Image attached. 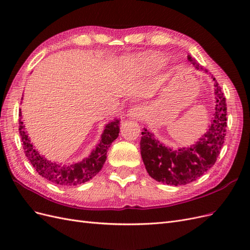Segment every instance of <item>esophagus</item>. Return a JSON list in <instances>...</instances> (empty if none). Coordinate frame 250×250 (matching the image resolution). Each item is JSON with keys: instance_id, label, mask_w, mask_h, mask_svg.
<instances>
[{"instance_id": "esophagus-1", "label": "esophagus", "mask_w": 250, "mask_h": 250, "mask_svg": "<svg viewBox=\"0 0 250 250\" xmlns=\"http://www.w3.org/2000/svg\"><path fill=\"white\" fill-rule=\"evenodd\" d=\"M144 116V111L140 106H133L127 112V117L132 120H140Z\"/></svg>"}]
</instances>
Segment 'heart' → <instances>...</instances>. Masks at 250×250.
<instances>
[{"mask_svg": "<svg viewBox=\"0 0 250 250\" xmlns=\"http://www.w3.org/2000/svg\"><path fill=\"white\" fill-rule=\"evenodd\" d=\"M163 59L156 55L140 54L128 60V63L133 64L138 67L141 72H151L158 66L162 65Z\"/></svg>", "mask_w": 250, "mask_h": 250, "instance_id": "b5f03b06", "label": "heart"}]
</instances>
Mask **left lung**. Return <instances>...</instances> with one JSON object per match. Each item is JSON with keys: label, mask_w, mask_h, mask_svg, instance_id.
Segmentation results:
<instances>
[{"label": "left lung", "mask_w": 250, "mask_h": 250, "mask_svg": "<svg viewBox=\"0 0 250 250\" xmlns=\"http://www.w3.org/2000/svg\"><path fill=\"white\" fill-rule=\"evenodd\" d=\"M188 59L196 70L208 73L195 58L188 55ZM213 81L216 99L214 117L207 132L193 145L173 149L156 140L154 134L146 128L143 129L141 155L148 174L156 181L171 186L190 184L202 176L216 163L226 131V103L221 87L215 78Z\"/></svg>", "instance_id": "1"}]
</instances>
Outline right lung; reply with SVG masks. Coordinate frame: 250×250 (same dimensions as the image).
Returning <instances> with one entry per match:
<instances>
[{"mask_svg": "<svg viewBox=\"0 0 250 250\" xmlns=\"http://www.w3.org/2000/svg\"><path fill=\"white\" fill-rule=\"evenodd\" d=\"M119 119H113L105 125L99 143L89 155L83 158L82 161L73 164H59L49 161L34 148L25 129V125L21 122V111H20L19 130L25 154L36 172L53 184L73 187L86 183L100 172L106 161V154L111 143L119 137Z\"/></svg>", "mask_w": 250, "mask_h": 250, "instance_id": "add662e5", "label": "right lung"}]
</instances>
